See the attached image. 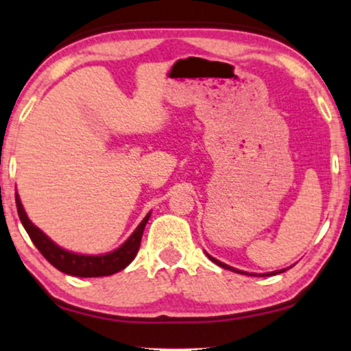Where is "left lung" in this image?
<instances>
[{
  "label": "left lung",
  "mask_w": 351,
  "mask_h": 351,
  "mask_svg": "<svg viewBox=\"0 0 351 351\" xmlns=\"http://www.w3.org/2000/svg\"><path fill=\"white\" fill-rule=\"evenodd\" d=\"M208 258L209 259H211V261L213 263H216V265L217 266H221V267H224V269H229V271H234V272H240V274H247V272H243V271H239V269H234V267H232V266H227V265H224V263H221V261H217V259H215V258H213V256H209V254H208ZM285 269H282V271H276V272H272V274H277V272H284ZM267 276V274H266Z\"/></svg>",
  "instance_id": "8db88e82"
}]
</instances>
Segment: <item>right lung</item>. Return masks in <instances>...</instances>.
Here are the masks:
<instances>
[{"label": "right lung", "mask_w": 351, "mask_h": 351, "mask_svg": "<svg viewBox=\"0 0 351 351\" xmlns=\"http://www.w3.org/2000/svg\"><path fill=\"white\" fill-rule=\"evenodd\" d=\"M16 206L17 213H19L22 226L25 227L27 234H29L30 240L38 248V252L48 259V263L59 269L64 274L75 276V277H101V276H111L114 272H119L129 266L134 261L136 252L140 248V242H142V235L145 230V226L149 219V213L145 216V219L140 222L138 227L134 230L127 242L121 245L114 252L106 254H98V256H85V254H75L66 250L59 248L56 243H53L47 235L43 234L38 227H35L27 217L24 208L19 199V195L16 193Z\"/></svg>", "instance_id": "obj_1"}]
</instances>
